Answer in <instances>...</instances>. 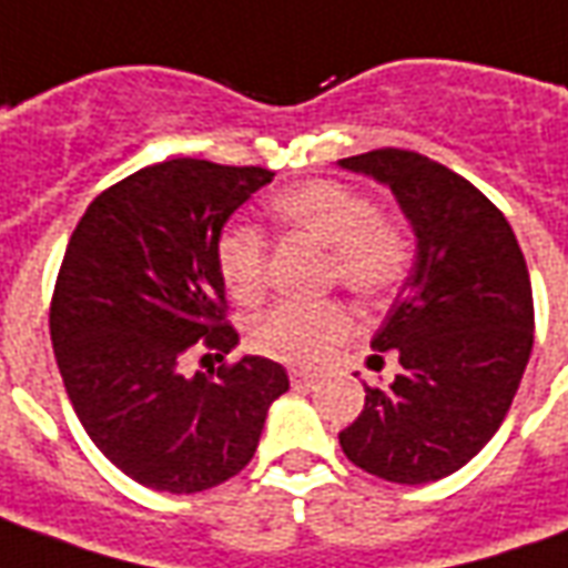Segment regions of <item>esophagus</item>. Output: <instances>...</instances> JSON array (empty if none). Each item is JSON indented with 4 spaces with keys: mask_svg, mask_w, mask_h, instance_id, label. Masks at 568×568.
<instances>
[{
    "mask_svg": "<svg viewBox=\"0 0 568 568\" xmlns=\"http://www.w3.org/2000/svg\"><path fill=\"white\" fill-rule=\"evenodd\" d=\"M288 377H292V386H295V389H316V386H320V377H316V374H307V371H292Z\"/></svg>",
    "mask_w": 568,
    "mask_h": 568,
    "instance_id": "obj_1",
    "label": "esophagus"
}]
</instances>
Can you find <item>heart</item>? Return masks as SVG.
Listing matches in <instances>:
<instances>
[{
  "label": "heart",
  "instance_id": "1",
  "mask_svg": "<svg viewBox=\"0 0 568 568\" xmlns=\"http://www.w3.org/2000/svg\"><path fill=\"white\" fill-rule=\"evenodd\" d=\"M267 215L288 234L325 248V283L341 285L358 304H386L407 283L417 261L414 234L398 215L377 210L362 187L337 179H307L267 197ZM215 267L231 297L255 304L267 285V243L252 224H227L215 240ZM353 332V316L337 301L276 304L248 328L261 356L285 365H316Z\"/></svg>",
  "mask_w": 568,
  "mask_h": 568
}]
</instances>
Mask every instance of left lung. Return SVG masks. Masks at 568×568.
Segmentation results:
<instances>
[{"mask_svg": "<svg viewBox=\"0 0 568 568\" xmlns=\"http://www.w3.org/2000/svg\"><path fill=\"white\" fill-rule=\"evenodd\" d=\"M341 166L393 187L417 234L414 271L371 341L398 362L395 381L365 386L341 447L383 480H440L496 435L524 377L536 328L524 252L493 200L419 151L374 149Z\"/></svg>", "mask_w": 568, "mask_h": 568, "instance_id": "8db88e82", "label": "left lung"}]
</instances>
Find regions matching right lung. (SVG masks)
Masks as SVG:
<instances>
[{"label":"right lung","mask_w":568,"mask_h":568,"mask_svg":"<svg viewBox=\"0 0 568 568\" xmlns=\"http://www.w3.org/2000/svg\"><path fill=\"white\" fill-rule=\"evenodd\" d=\"M271 179L173 158L97 194L69 236L48 313L57 368L84 432L142 487L200 493L243 471L288 389L261 356L191 371L236 346L215 240Z\"/></svg>","instance_id":"right-lung-1"}]
</instances>
